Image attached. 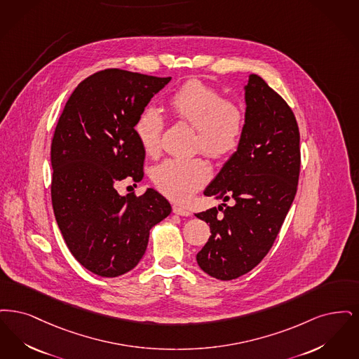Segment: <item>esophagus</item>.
<instances>
[{
  "label": "esophagus",
  "mask_w": 359,
  "mask_h": 359,
  "mask_svg": "<svg viewBox=\"0 0 359 359\" xmlns=\"http://www.w3.org/2000/svg\"><path fill=\"white\" fill-rule=\"evenodd\" d=\"M172 212H174L175 215H178V216H185V217L190 216V212H189L187 209L182 208V206H178V205H174V206H172Z\"/></svg>",
  "instance_id": "obj_1"
}]
</instances>
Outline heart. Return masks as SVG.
<instances>
[{
  "mask_svg": "<svg viewBox=\"0 0 359 359\" xmlns=\"http://www.w3.org/2000/svg\"><path fill=\"white\" fill-rule=\"evenodd\" d=\"M172 115L197 131L194 147L215 159L233 154L238 149L244 130L243 109L224 97L217 88L201 80H190L169 97ZM163 119L153 107L143 109L134 125L143 151L154 156L161 150ZM210 169L201 158H169L153 172L158 190L178 203H187L206 184Z\"/></svg>",
  "mask_w": 359,
  "mask_h": 359,
  "instance_id": "1",
  "label": "heart"
}]
</instances>
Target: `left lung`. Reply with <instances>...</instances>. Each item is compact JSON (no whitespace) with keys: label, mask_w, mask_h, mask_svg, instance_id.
I'll use <instances>...</instances> for the list:
<instances>
[{"label":"left lung","mask_w":359,"mask_h":359,"mask_svg":"<svg viewBox=\"0 0 359 359\" xmlns=\"http://www.w3.org/2000/svg\"><path fill=\"white\" fill-rule=\"evenodd\" d=\"M244 90L243 140L203 191L233 203L196 215L212 233L197 263L219 280L237 279L264 259L295 198L300 172V135L292 109L255 74Z\"/></svg>","instance_id":"obj_1"}]
</instances>
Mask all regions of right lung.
<instances>
[{"label":"right lung","mask_w":359,"mask_h":359,"mask_svg":"<svg viewBox=\"0 0 359 359\" xmlns=\"http://www.w3.org/2000/svg\"><path fill=\"white\" fill-rule=\"evenodd\" d=\"M172 78L111 68L84 79L69 96L52 146V206L65 244L97 276L116 278L144 255L150 229L172 206L154 189L121 196L143 178L144 151L134 125Z\"/></svg>","instance_id":"right-lung-1"}]
</instances>
